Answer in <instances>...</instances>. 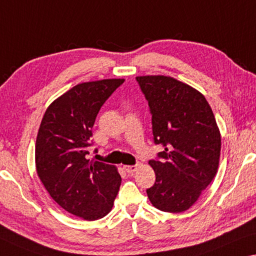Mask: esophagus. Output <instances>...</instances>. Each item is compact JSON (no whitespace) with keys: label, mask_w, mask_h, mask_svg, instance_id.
I'll list each match as a JSON object with an SVG mask.
<instances>
[{"label":"esophagus","mask_w":256,"mask_h":256,"mask_svg":"<svg viewBox=\"0 0 256 256\" xmlns=\"http://www.w3.org/2000/svg\"><path fill=\"white\" fill-rule=\"evenodd\" d=\"M140 164H132V166H124V169L128 172V174H132V172H135L137 170V168H140Z\"/></svg>","instance_id":"esophagus-1"}]
</instances>
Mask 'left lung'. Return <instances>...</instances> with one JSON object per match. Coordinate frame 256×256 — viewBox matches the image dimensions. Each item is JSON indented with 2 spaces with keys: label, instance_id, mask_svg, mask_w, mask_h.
<instances>
[{
  "label": "left lung",
  "instance_id": "obj_1",
  "mask_svg": "<svg viewBox=\"0 0 256 256\" xmlns=\"http://www.w3.org/2000/svg\"><path fill=\"white\" fill-rule=\"evenodd\" d=\"M152 114L160 160H150L156 182L146 194L153 206L180 213L198 200L218 172L221 134L205 96L166 76H137Z\"/></svg>",
  "mask_w": 256,
  "mask_h": 256
}]
</instances>
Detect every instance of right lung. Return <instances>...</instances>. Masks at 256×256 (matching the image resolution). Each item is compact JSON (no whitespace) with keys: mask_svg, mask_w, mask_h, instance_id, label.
Masks as SVG:
<instances>
[{"mask_svg":"<svg viewBox=\"0 0 256 256\" xmlns=\"http://www.w3.org/2000/svg\"><path fill=\"white\" fill-rule=\"evenodd\" d=\"M124 82L105 78L74 86L49 105L38 128V178L58 205L87 221L111 212L121 184L116 167L89 161L87 154L98 112Z\"/></svg>","mask_w":256,"mask_h":256,"instance_id":"right-lung-1","label":"right lung"}]
</instances>
